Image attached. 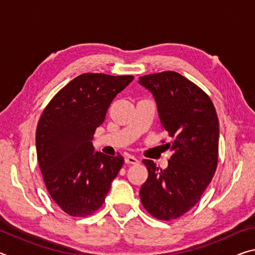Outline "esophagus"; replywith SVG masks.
<instances>
[{"label":"esophagus","mask_w":255,"mask_h":255,"mask_svg":"<svg viewBox=\"0 0 255 255\" xmlns=\"http://www.w3.org/2000/svg\"><path fill=\"white\" fill-rule=\"evenodd\" d=\"M125 162L127 164H138L139 163V159L136 158L135 156H132V155H127V156L125 157Z\"/></svg>","instance_id":"obj_1"}]
</instances>
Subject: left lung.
Returning <instances> with one entry per match:
<instances>
[{"instance_id": "1", "label": "left lung", "mask_w": 255, "mask_h": 255, "mask_svg": "<svg viewBox=\"0 0 255 255\" xmlns=\"http://www.w3.org/2000/svg\"><path fill=\"white\" fill-rule=\"evenodd\" d=\"M152 93L162 127L172 138L166 144L172 156L166 169L144 159L148 178L141 185V204L163 221L184 215L200 199L218 162L219 124L209 97L175 72L140 76Z\"/></svg>"}]
</instances>
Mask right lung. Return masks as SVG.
I'll return each instance as SVG.
<instances>
[{"mask_svg": "<svg viewBox=\"0 0 255 255\" xmlns=\"http://www.w3.org/2000/svg\"><path fill=\"white\" fill-rule=\"evenodd\" d=\"M133 80L86 73L53 98L36 131L37 158L53 200L71 216L84 217L102 206L124 157L94 152L96 129L111 102Z\"/></svg>", "mask_w": 255, "mask_h": 255, "instance_id": "1", "label": "right lung"}]
</instances>
